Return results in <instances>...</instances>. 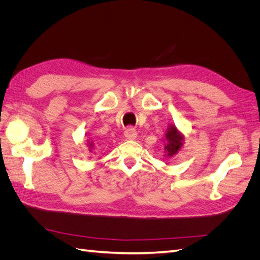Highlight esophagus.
Masks as SVG:
<instances>
[{
    "instance_id": "1",
    "label": "esophagus",
    "mask_w": 260,
    "mask_h": 260,
    "mask_svg": "<svg viewBox=\"0 0 260 260\" xmlns=\"http://www.w3.org/2000/svg\"><path fill=\"white\" fill-rule=\"evenodd\" d=\"M137 131H136V129L135 128H132V127H129L128 129H125V131H124V137H125V139H128V140H135L136 138H137Z\"/></svg>"
}]
</instances>
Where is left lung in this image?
I'll return each mask as SVG.
<instances>
[{
    "label": "left lung",
    "mask_w": 260,
    "mask_h": 260,
    "mask_svg": "<svg viewBox=\"0 0 260 260\" xmlns=\"http://www.w3.org/2000/svg\"><path fill=\"white\" fill-rule=\"evenodd\" d=\"M166 141L167 143L165 144V155L166 157H172L182 147L184 136L176 128V125L170 124L167 129Z\"/></svg>",
    "instance_id": "8db88e82"
}]
</instances>
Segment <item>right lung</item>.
<instances>
[{
	"label": "right lung",
	"mask_w": 260,
	"mask_h": 260,
	"mask_svg": "<svg viewBox=\"0 0 260 260\" xmlns=\"http://www.w3.org/2000/svg\"><path fill=\"white\" fill-rule=\"evenodd\" d=\"M88 145H89V148H90V149H92V147H93V143H92V141H91V142H88Z\"/></svg>",
	"instance_id": "1"
}]
</instances>
